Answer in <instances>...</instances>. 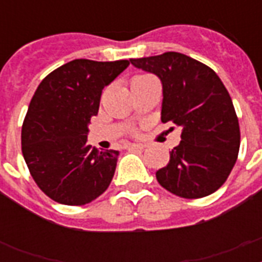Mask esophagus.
I'll use <instances>...</instances> for the list:
<instances>
[{
  "label": "esophagus",
  "mask_w": 262,
  "mask_h": 262,
  "mask_svg": "<svg viewBox=\"0 0 262 262\" xmlns=\"http://www.w3.org/2000/svg\"><path fill=\"white\" fill-rule=\"evenodd\" d=\"M125 148H126V149H144L145 145H144V144H126Z\"/></svg>",
  "instance_id": "1"
}]
</instances>
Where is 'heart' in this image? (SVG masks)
I'll list each match as a JSON object with an SVG mask.
<instances>
[{
    "label": "heart",
    "instance_id": "obj_1",
    "mask_svg": "<svg viewBox=\"0 0 262 262\" xmlns=\"http://www.w3.org/2000/svg\"><path fill=\"white\" fill-rule=\"evenodd\" d=\"M148 79H152L151 76H136L133 80H148Z\"/></svg>",
    "mask_w": 262,
    "mask_h": 262
}]
</instances>
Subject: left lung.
I'll return each instance as SVG.
<instances>
[{
  "mask_svg": "<svg viewBox=\"0 0 262 262\" xmlns=\"http://www.w3.org/2000/svg\"><path fill=\"white\" fill-rule=\"evenodd\" d=\"M163 85L162 122L182 127L181 143L156 179L170 193L201 199L219 189L238 158L241 132L231 96L211 68L185 54L130 59Z\"/></svg>",
  "mask_w": 262,
  "mask_h": 262,
  "instance_id": "obj_1",
  "label": "left lung"
}]
</instances>
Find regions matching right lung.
Listing matches in <instances>:
<instances>
[{
    "instance_id": "add662e5",
    "label": "right lung",
    "mask_w": 262,
    "mask_h": 262,
    "mask_svg": "<svg viewBox=\"0 0 262 262\" xmlns=\"http://www.w3.org/2000/svg\"><path fill=\"white\" fill-rule=\"evenodd\" d=\"M129 67L127 59H73L47 75L31 99L21 127V151L39 189L59 204L98 199L114 177L119 152L87 144L102 90Z\"/></svg>"
}]
</instances>
